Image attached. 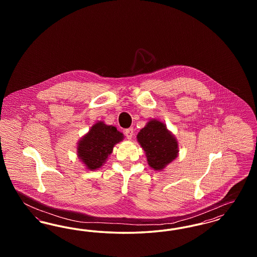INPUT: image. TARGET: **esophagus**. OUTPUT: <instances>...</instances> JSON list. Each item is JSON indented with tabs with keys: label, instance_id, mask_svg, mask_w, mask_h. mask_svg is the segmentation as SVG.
<instances>
[{
	"label": "esophagus",
	"instance_id": "esophagus-1",
	"mask_svg": "<svg viewBox=\"0 0 257 257\" xmlns=\"http://www.w3.org/2000/svg\"><path fill=\"white\" fill-rule=\"evenodd\" d=\"M125 136L128 140H131L134 136V129L133 128H128L125 130Z\"/></svg>",
	"mask_w": 257,
	"mask_h": 257
}]
</instances>
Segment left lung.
<instances>
[{
  "mask_svg": "<svg viewBox=\"0 0 257 257\" xmlns=\"http://www.w3.org/2000/svg\"><path fill=\"white\" fill-rule=\"evenodd\" d=\"M137 138L146 151L149 166L156 171H162L177 157L178 144L164 123L150 120Z\"/></svg>",
  "mask_w": 257,
  "mask_h": 257,
  "instance_id": "1",
  "label": "left lung"
}]
</instances>
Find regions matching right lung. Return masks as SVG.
Segmentation results:
<instances>
[{
	"label": "right lung",
	"instance_id": "add662e5",
	"mask_svg": "<svg viewBox=\"0 0 257 257\" xmlns=\"http://www.w3.org/2000/svg\"><path fill=\"white\" fill-rule=\"evenodd\" d=\"M122 139L123 135L114 126L96 123L79 143L78 156L88 170H96L108 158L113 146Z\"/></svg>",
	"mask_w": 257,
	"mask_h": 257
}]
</instances>
